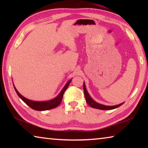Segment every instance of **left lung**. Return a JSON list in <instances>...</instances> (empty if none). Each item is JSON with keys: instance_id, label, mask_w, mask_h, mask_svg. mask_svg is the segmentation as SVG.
I'll use <instances>...</instances> for the list:
<instances>
[{"instance_id": "obj_1", "label": "left lung", "mask_w": 148, "mask_h": 148, "mask_svg": "<svg viewBox=\"0 0 148 148\" xmlns=\"http://www.w3.org/2000/svg\"><path fill=\"white\" fill-rule=\"evenodd\" d=\"M84 95H85V97H86V101L87 102V103L91 107L93 108L103 110H113L115 108H117L119 107L123 104V103H121L120 104L116 105V106H105V105H102V104L97 103V102L94 101L93 100L91 99V97L89 96V93L87 91L86 86H85L84 83Z\"/></svg>"}]
</instances>
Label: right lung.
I'll use <instances>...</instances> for the list:
<instances>
[{
    "mask_svg": "<svg viewBox=\"0 0 148 148\" xmlns=\"http://www.w3.org/2000/svg\"><path fill=\"white\" fill-rule=\"evenodd\" d=\"M71 79L70 80L69 82H68V83L65 85L64 88L62 89L61 92H60V94L56 97V98H55L53 100H51V101H46V102H35V101H30V100L25 98L24 97L22 96V95L17 91L16 87L14 86V87L15 90H16L17 95H18L20 98L21 99L22 101L25 102V103L28 105L29 107H31L32 109L37 110V111H45V110H48L55 108L57 107L60 104H61L62 99V97H63L64 92L65 91H66V89L68 88L69 84H71Z\"/></svg>",
    "mask_w": 148,
    "mask_h": 148,
    "instance_id": "1",
    "label": "right lung"
}]
</instances>
